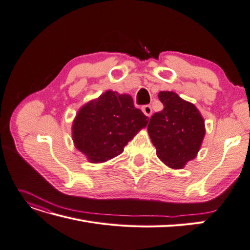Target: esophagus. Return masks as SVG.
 <instances>
[{"label": "esophagus", "mask_w": 250, "mask_h": 250, "mask_svg": "<svg viewBox=\"0 0 250 250\" xmlns=\"http://www.w3.org/2000/svg\"><path fill=\"white\" fill-rule=\"evenodd\" d=\"M142 110H143V112H144V114L146 115V116H148V117L151 116V114H152V107H151L149 104L144 105V106L142 107Z\"/></svg>", "instance_id": "esophagus-1"}]
</instances>
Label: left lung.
<instances>
[{"mask_svg":"<svg viewBox=\"0 0 250 250\" xmlns=\"http://www.w3.org/2000/svg\"><path fill=\"white\" fill-rule=\"evenodd\" d=\"M158 98L164 108L151 116L149 135L158 158L170 168L182 169L201 148L204 119L194 104L173 92H161Z\"/></svg>","mask_w":250,"mask_h":250,"instance_id":"1","label":"left lung"}]
</instances>
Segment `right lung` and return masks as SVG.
Returning a JSON list of instances; mask_svg holds the SVG:
<instances>
[{
	"mask_svg": "<svg viewBox=\"0 0 250 250\" xmlns=\"http://www.w3.org/2000/svg\"><path fill=\"white\" fill-rule=\"evenodd\" d=\"M146 124L148 117L134 106L131 96L107 91L80 108L73 124V139L89 162L104 163L121 154Z\"/></svg>",
	"mask_w": 250,
	"mask_h": 250,
	"instance_id": "1",
	"label": "right lung"
}]
</instances>
